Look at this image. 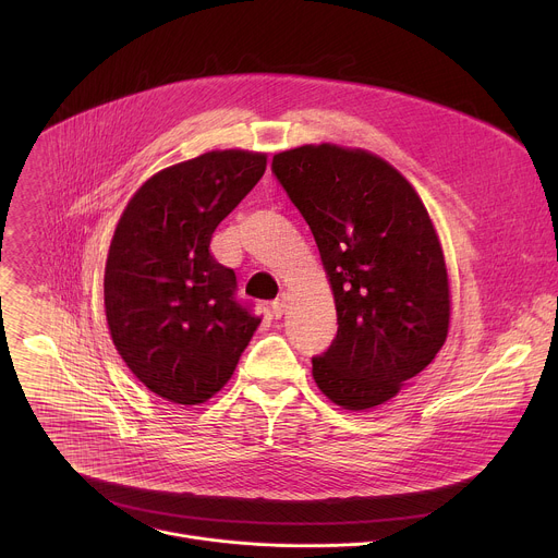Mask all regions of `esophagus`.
I'll list each match as a JSON object with an SVG mask.
<instances>
[{
    "label": "esophagus",
    "mask_w": 558,
    "mask_h": 558,
    "mask_svg": "<svg viewBox=\"0 0 558 558\" xmlns=\"http://www.w3.org/2000/svg\"><path fill=\"white\" fill-rule=\"evenodd\" d=\"M289 300H291V295L287 293V291H282L276 300H274V304H271V308H274V313H276V317H282L284 315V311L289 308Z\"/></svg>",
    "instance_id": "1"
}]
</instances>
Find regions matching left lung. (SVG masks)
<instances>
[{
  "instance_id": "8db88e82",
  "label": "left lung",
  "mask_w": 558,
  "mask_h": 558,
  "mask_svg": "<svg viewBox=\"0 0 558 558\" xmlns=\"http://www.w3.org/2000/svg\"><path fill=\"white\" fill-rule=\"evenodd\" d=\"M271 166L315 236L337 311L313 379L343 410L379 408L447 341L451 284L434 221L414 185L369 150L304 144Z\"/></svg>"
}]
</instances>
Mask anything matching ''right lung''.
I'll list each match as a JSON object with an SVG mask.
<instances>
[{
  "mask_svg": "<svg viewBox=\"0 0 558 558\" xmlns=\"http://www.w3.org/2000/svg\"><path fill=\"white\" fill-rule=\"evenodd\" d=\"M265 168L267 153L243 148L161 168L113 230L102 280L111 341L135 379L174 405L213 399L260 324L236 304V276L210 241Z\"/></svg>",
  "mask_w": 558,
  "mask_h": 558,
  "instance_id": "obj_1",
  "label": "right lung"
}]
</instances>
